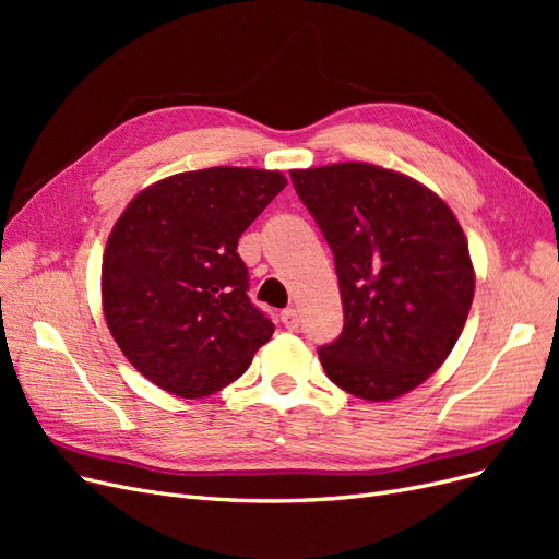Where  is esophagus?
Listing matches in <instances>:
<instances>
[{
	"label": "esophagus",
	"mask_w": 559,
	"mask_h": 559,
	"mask_svg": "<svg viewBox=\"0 0 559 559\" xmlns=\"http://www.w3.org/2000/svg\"><path fill=\"white\" fill-rule=\"evenodd\" d=\"M282 324L289 329V331H296L298 324H300V314L296 308H286L282 310Z\"/></svg>",
	"instance_id": "1"
}]
</instances>
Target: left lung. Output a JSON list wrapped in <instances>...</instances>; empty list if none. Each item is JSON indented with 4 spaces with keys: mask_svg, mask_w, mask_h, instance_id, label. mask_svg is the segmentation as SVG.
<instances>
[{
    "mask_svg": "<svg viewBox=\"0 0 559 559\" xmlns=\"http://www.w3.org/2000/svg\"><path fill=\"white\" fill-rule=\"evenodd\" d=\"M292 181L341 284L343 333L319 347L329 380L366 401L411 392L448 359L471 310L460 222L425 186L378 165L292 170Z\"/></svg>",
    "mask_w": 559,
    "mask_h": 559,
    "instance_id": "obj_1",
    "label": "left lung"
}]
</instances>
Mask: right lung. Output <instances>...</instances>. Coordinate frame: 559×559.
<instances>
[{
  "mask_svg": "<svg viewBox=\"0 0 559 559\" xmlns=\"http://www.w3.org/2000/svg\"><path fill=\"white\" fill-rule=\"evenodd\" d=\"M286 186L282 173L207 167L148 186L103 261L114 341L165 392L202 399L249 368L275 324L249 300L240 235Z\"/></svg>",
  "mask_w": 559,
  "mask_h": 559,
  "instance_id": "add662e5",
  "label": "right lung"
}]
</instances>
